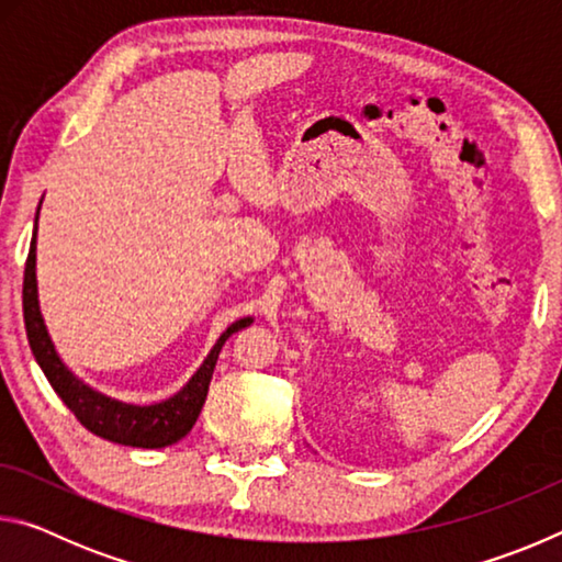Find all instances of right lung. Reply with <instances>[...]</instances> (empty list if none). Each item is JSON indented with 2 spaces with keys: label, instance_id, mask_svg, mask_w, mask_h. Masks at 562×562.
I'll use <instances>...</instances> for the list:
<instances>
[{
  "label": "right lung",
  "instance_id": "right-lung-1",
  "mask_svg": "<svg viewBox=\"0 0 562 562\" xmlns=\"http://www.w3.org/2000/svg\"><path fill=\"white\" fill-rule=\"evenodd\" d=\"M36 217H40V213H36ZM22 304L26 339H30V347L36 361H40L42 372L49 379L54 392L61 396V402L71 408L81 426H87L91 434L121 446H136V449H164V446L180 441L190 429H193L198 414H201V408L205 404L215 361L217 355H221L225 339L231 337L233 331L243 329L252 322L250 317H245L227 327L221 339L215 341L211 355L205 357L201 369L190 376V382L180 389L176 396H170L160 404L136 406L93 392V389L83 384L79 376H74L59 359V355H56L54 341L49 339V331L44 327L40 297H36V227L30 245V258H26L24 268Z\"/></svg>",
  "mask_w": 562,
  "mask_h": 562
}]
</instances>
